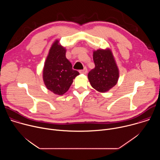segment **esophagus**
Instances as JSON below:
<instances>
[{"label":"esophagus","instance_id":"obj_1","mask_svg":"<svg viewBox=\"0 0 160 160\" xmlns=\"http://www.w3.org/2000/svg\"><path fill=\"white\" fill-rule=\"evenodd\" d=\"M79 72H80V73H83V74H86V73H87V68H86V67H85V68H84V69H83V70H80V71H79Z\"/></svg>","mask_w":160,"mask_h":160}]
</instances>
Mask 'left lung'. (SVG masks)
<instances>
[{"instance_id": "left-lung-1", "label": "left lung", "mask_w": 160, "mask_h": 160, "mask_svg": "<svg viewBox=\"0 0 160 160\" xmlns=\"http://www.w3.org/2000/svg\"><path fill=\"white\" fill-rule=\"evenodd\" d=\"M95 68L88 73L92 87L101 92H106L115 86L118 80L119 71L109 49L94 51Z\"/></svg>"}]
</instances>
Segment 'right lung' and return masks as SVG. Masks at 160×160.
I'll list each match as a JSON object with an SVG mask.
<instances>
[{
    "label": "right lung",
    "mask_w": 160,
    "mask_h": 160,
    "mask_svg": "<svg viewBox=\"0 0 160 160\" xmlns=\"http://www.w3.org/2000/svg\"><path fill=\"white\" fill-rule=\"evenodd\" d=\"M58 43L56 40L50 49L44 64L43 80L48 89L61 96L68 90L79 72L73 70L72 63L66 58V49Z\"/></svg>",
    "instance_id": "add662e5"
}]
</instances>
